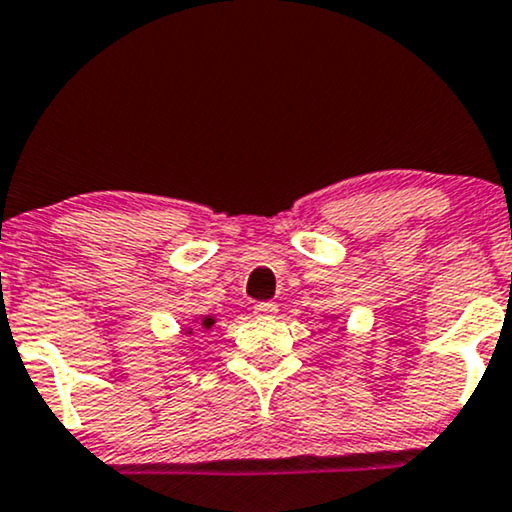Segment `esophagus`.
I'll return each mask as SVG.
<instances>
[{
    "instance_id": "1",
    "label": "esophagus",
    "mask_w": 512,
    "mask_h": 512,
    "mask_svg": "<svg viewBox=\"0 0 512 512\" xmlns=\"http://www.w3.org/2000/svg\"><path fill=\"white\" fill-rule=\"evenodd\" d=\"M276 312H278L276 302H257L255 304V316H260V319H269V316H274Z\"/></svg>"
}]
</instances>
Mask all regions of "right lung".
Returning <instances> with one entry per match:
<instances>
[{"label":"right lung","mask_w":512,"mask_h":512,"mask_svg":"<svg viewBox=\"0 0 512 512\" xmlns=\"http://www.w3.org/2000/svg\"><path fill=\"white\" fill-rule=\"evenodd\" d=\"M212 326V319H203V328H210Z\"/></svg>","instance_id":"add662e5"}]
</instances>
